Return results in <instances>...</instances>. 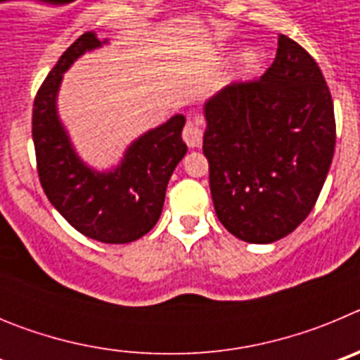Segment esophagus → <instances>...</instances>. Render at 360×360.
<instances>
[{
    "label": "esophagus",
    "mask_w": 360,
    "mask_h": 360,
    "mask_svg": "<svg viewBox=\"0 0 360 360\" xmlns=\"http://www.w3.org/2000/svg\"><path fill=\"white\" fill-rule=\"evenodd\" d=\"M182 139L189 148H200L203 141V131L202 126L196 119H189L186 122V128L182 131Z\"/></svg>",
    "instance_id": "1"
}]
</instances>
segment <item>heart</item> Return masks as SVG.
<instances>
[{
	"label": "heart",
	"instance_id": "obj_1",
	"mask_svg": "<svg viewBox=\"0 0 360 360\" xmlns=\"http://www.w3.org/2000/svg\"><path fill=\"white\" fill-rule=\"evenodd\" d=\"M262 70V56L256 52V50H250L243 56L241 59V75L249 77Z\"/></svg>",
	"mask_w": 360,
	"mask_h": 360
}]
</instances>
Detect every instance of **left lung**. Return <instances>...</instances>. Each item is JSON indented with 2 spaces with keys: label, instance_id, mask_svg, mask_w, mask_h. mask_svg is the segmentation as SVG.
Wrapping results in <instances>:
<instances>
[{
  "label": "left lung",
  "instance_id": "8db88e82",
  "mask_svg": "<svg viewBox=\"0 0 360 360\" xmlns=\"http://www.w3.org/2000/svg\"><path fill=\"white\" fill-rule=\"evenodd\" d=\"M203 155L218 219L249 243L290 234L316 205L335 149V115L316 59L279 34L259 79L205 104Z\"/></svg>",
  "mask_w": 360,
  "mask_h": 360
}]
</instances>
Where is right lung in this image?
<instances>
[{
  "label": "right lung",
  "instance_id": "right-lung-1",
  "mask_svg": "<svg viewBox=\"0 0 360 360\" xmlns=\"http://www.w3.org/2000/svg\"><path fill=\"white\" fill-rule=\"evenodd\" d=\"M101 44L90 30L59 57L34 98L32 139L41 187L63 218L91 240L129 243L148 234L160 218L167 182L187 153L182 141L186 119L174 115L142 135L115 171L97 173L82 164L57 119L56 97L70 65Z\"/></svg>",
  "mask_w": 360,
  "mask_h": 360
}]
</instances>
